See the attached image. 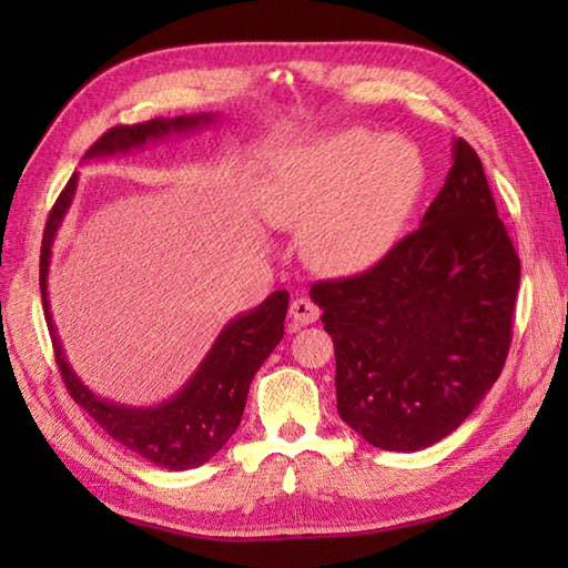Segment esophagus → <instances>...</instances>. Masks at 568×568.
<instances>
[{
  "instance_id": "obj_1",
  "label": "esophagus",
  "mask_w": 568,
  "mask_h": 568,
  "mask_svg": "<svg viewBox=\"0 0 568 568\" xmlns=\"http://www.w3.org/2000/svg\"><path fill=\"white\" fill-rule=\"evenodd\" d=\"M291 317L295 327H305V324L320 320V307L310 297H295L291 305Z\"/></svg>"
}]
</instances>
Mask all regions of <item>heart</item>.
<instances>
[{
	"label": "heart",
	"mask_w": 568,
	"mask_h": 568,
	"mask_svg": "<svg viewBox=\"0 0 568 568\" xmlns=\"http://www.w3.org/2000/svg\"><path fill=\"white\" fill-rule=\"evenodd\" d=\"M419 151L403 136L339 131L283 153L263 210L277 226H307L305 256L324 273H358L400 236L422 187Z\"/></svg>",
	"instance_id": "1"
}]
</instances>
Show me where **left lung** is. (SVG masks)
I'll return each mask as SVG.
<instances>
[{
	"instance_id": "obj_1",
	"label": "left lung",
	"mask_w": 568,
	"mask_h": 568,
	"mask_svg": "<svg viewBox=\"0 0 568 568\" xmlns=\"http://www.w3.org/2000/svg\"><path fill=\"white\" fill-rule=\"evenodd\" d=\"M452 171L419 229L368 268L312 285L336 358V409L383 452H419L462 425L513 342L520 258L478 153Z\"/></svg>"
}]
</instances>
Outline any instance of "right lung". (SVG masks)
<instances>
[{
	"mask_svg": "<svg viewBox=\"0 0 568 568\" xmlns=\"http://www.w3.org/2000/svg\"><path fill=\"white\" fill-rule=\"evenodd\" d=\"M214 122L216 114L202 112L175 119L159 116L134 126H114L92 143L84 159L129 153L173 134H187V131H195L200 126H212ZM75 190L78 173L68 180L51 214H48L41 244V300L55 348V364L65 381V388L72 400L98 422L110 437L141 458H146V462L171 470L207 464L232 439L241 415H244L253 376L283 339V322L291 295H287V291H277L265 297L256 310H248L229 322L214 339L200 368L192 373L183 388L161 405L131 407L94 395L70 368L63 344L55 334L51 305H48L51 246L70 210L72 197H75Z\"/></svg>",
	"mask_w": 568,
	"mask_h": 568,
	"instance_id": "1",
	"label": "right lung"
}]
</instances>
